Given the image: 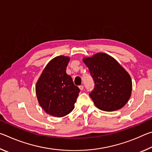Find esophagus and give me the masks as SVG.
<instances>
[{
  "mask_svg": "<svg viewBox=\"0 0 152 152\" xmlns=\"http://www.w3.org/2000/svg\"><path fill=\"white\" fill-rule=\"evenodd\" d=\"M79 88L81 90V91H82V90L84 89V86L83 85H80V86H79Z\"/></svg>",
  "mask_w": 152,
  "mask_h": 152,
  "instance_id": "obj_1",
  "label": "esophagus"
}]
</instances>
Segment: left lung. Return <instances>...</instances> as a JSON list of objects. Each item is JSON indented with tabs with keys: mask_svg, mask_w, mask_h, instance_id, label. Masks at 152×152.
Instances as JSON below:
<instances>
[{
	"mask_svg": "<svg viewBox=\"0 0 152 152\" xmlns=\"http://www.w3.org/2000/svg\"><path fill=\"white\" fill-rule=\"evenodd\" d=\"M83 61L94 82L89 96L95 105L104 111L121 109L132 94V82L129 74L114 58L104 53Z\"/></svg>",
	"mask_w": 152,
	"mask_h": 152,
	"instance_id": "1",
	"label": "left lung"
}]
</instances>
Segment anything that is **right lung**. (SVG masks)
<instances>
[{
	"label": "right lung",
	"instance_id": "add662e5",
	"mask_svg": "<svg viewBox=\"0 0 152 152\" xmlns=\"http://www.w3.org/2000/svg\"><path fill=\"white\" fill-rule=\"evenodd\" d=\"M70 58L58 56L46 66L36 84V94L40 106L48 114L61 117L74 109L80 90L67 74Z\"/></svg>",
	"mask_w": 152,
	"mask_h": 152
}]
</instances>
